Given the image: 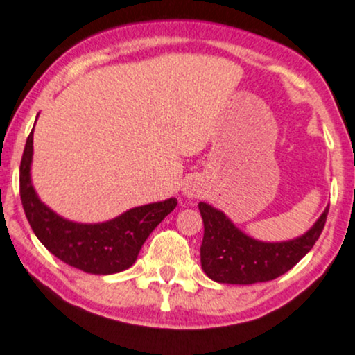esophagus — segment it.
I'll return each instance as SVG.
<instances>
[{
    "mask_svg": "<svg viewBox=\"0 0 355 355\" xmlns=\"http://www.w3.org/2000/svg\"><path fill=\"white\" fill-rule=\"evenodd\" d=\"M184 194L187 198H199V196L202 194V189L199 187V184H196V182H187L184 187Z\"/></svg>",
    "mask_w": 355,
    "mask_h": 355,
    "instance_id": "1",
    "label": "esophagus"
}]
</instances>
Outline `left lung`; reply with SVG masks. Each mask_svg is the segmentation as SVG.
Segmentation results:
<instances>
[{
	"label": "left lung",
	"instance_id": "1",
	"mask_svg": "<svg viewBox=\"0 0 355 355\" xmlns=\"http://www.w3.org/2000/svg\"><path fill=\"white\" fill-rule=\"evenodd\" d=\"M204 223L202 270L223 284L272 281L293 269L311 251L326 224L329 207L306 234L287 243H261L241 232L223 212L199 202Z\"/></svg>",
	"mask_w": 355,
	"mask_h": 355
}]
</instances>
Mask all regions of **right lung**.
<instances>
[{
    "instance_id": "add662e5",
    "label": "right lung",
    "mask_w": 355,
    "mask_h": 355,
    "mask_svg": "<svg viewBox=\"0 0 355 355\" xmlns=\"http://www.w3.org/2000/svg\"><path fill=\"white\" fill-rule=\"evenodd\" d=\"M33 129L19 166V196L29 226L58 259L89 274H114L135 264L153 229L178 206V199L146 204L101 224H78L60 218L37 199L31 184Z\"/></svg>"
}]
</instances>
